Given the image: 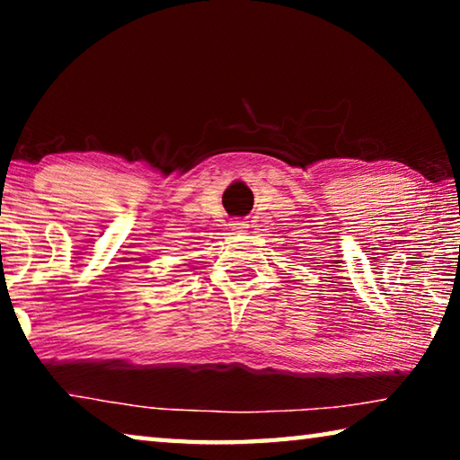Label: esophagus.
Instances as JSON below:
<instances>
[{
	"instance_id": "esophagus-1",
	"label": "esophagus",
	"mask_w": 460,
	"mask_h": 460,
	"mask_svg": "<svg viewBox=\"0 0 460 460\" xmlns=\"http://www.w3.org/2000/svg\"><path fill=\"white\" fill-rule=\"evenodd\" d=\"M229 227H231L233 231H241V229H247V227H249V221H245V219H233V221L229 223Z\"/></svg>"
}]
</instances>
